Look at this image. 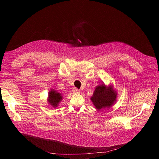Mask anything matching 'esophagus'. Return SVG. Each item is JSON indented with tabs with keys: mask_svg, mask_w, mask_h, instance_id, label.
Here are the masks:
<instances>
[{
	"mask_svg": "<svg viewBox=\"0 0 159 159\" xmlns=\"http://www.w3.org/2000/svg\"><path fill=\"white\" fill-rule=\"evenodd\" d=\"M72 92H73L74 93H75V94H79V93H80V91H79V90L78 89L75 88V87L73 89V90H72Z\"/></svg>",
	"mask_w": 159,
	"mask_h": 159,
	"instance_id": "obj_1",
	"label": "esophagus"
}]
</instances>
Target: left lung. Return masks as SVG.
<instances>
[{"label": "left lung", "instance_id": "8db88e82", "mask_svg": "<svg viewBox=\"0 0 159 159\" xmlns=\"http://www.w3.org/2000/svg\"><path fill=\"white\" fill-rule=\"evenodd\" d=\"M117 92L113 85L106 86L104 84L97 85L90 100L98 110L110 108L114 104L117 98Z\"/></svg>", "mask_w": 159, "mask_h": 159}]
</instances>
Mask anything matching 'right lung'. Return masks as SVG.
Masks as SVG:
<instances>
[{
  "mask_svg": "<svg viewBox=\"0 0 159 159\" xmlns=\"http://www.w3.org/2000/svg\"><path fill=\"white\" fill-rule=\"evenodd\" d=\"M62 99L63 96L61 93L57 92V90H55L54 89H52L48 93L47 101L53 107L56 108Z\"/></svg>",
  "mask_w": 159,
  "mask_h": 159,
  "instance_id": "right-lung-1",
  "label": "right lung"
}]
</instances>
